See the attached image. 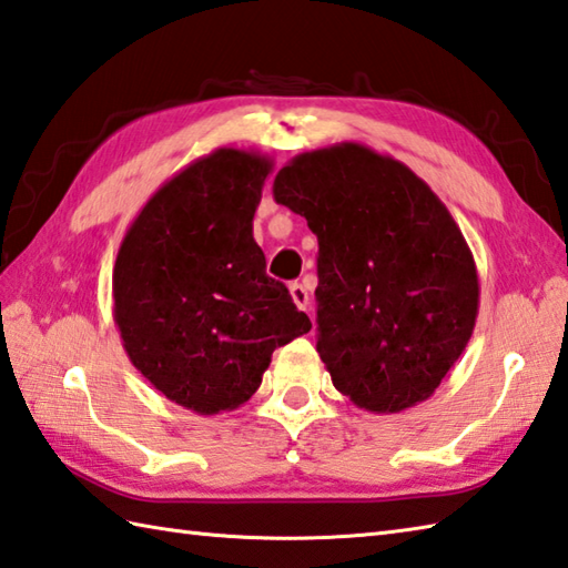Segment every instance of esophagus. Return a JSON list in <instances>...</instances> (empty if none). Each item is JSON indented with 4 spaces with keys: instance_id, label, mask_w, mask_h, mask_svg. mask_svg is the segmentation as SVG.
<instances>
[{
    "instance_id": "1",
    "label": "esophagus",
    "mask_w": 568,
    "mask_h": 568,
    "mask_svg": "<svg viewBox=\"0 0 568 568\" xmlns=\"http://www.w3.org/2000/svg\"><path fill=\"white\" fill-rule=\"evenodd\" d=\"M288 294H292L294 304H296L301 311H311V296H308V292H306V286H304V284L294 282L292 286H288Z\"/></svg>"
}]
</instances>
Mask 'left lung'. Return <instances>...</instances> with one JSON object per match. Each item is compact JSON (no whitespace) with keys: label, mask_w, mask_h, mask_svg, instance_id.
I'll use <instances>...</instances> for the list:
<instances>
[{"label":"left lung","mask_w":568,"mask_h":568,"mask_svg":"<svg viewBox=\"0 0 568 568\" xmlns=\"http://www.w3.org/2000/svg\"><path fill=\"white\" fill-rule=\"evenodd\" d=\"M274 201L318 237V355L361 409L397 414L434 395L476 328L478 270L438 195L369 146L294 156Z\"/></svg>","instance_id":"left-lung-1"}]
</instances>
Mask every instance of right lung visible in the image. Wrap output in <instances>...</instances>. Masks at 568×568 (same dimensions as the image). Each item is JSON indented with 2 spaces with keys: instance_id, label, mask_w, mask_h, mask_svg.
I'll use <instances>...</instances> for the list:
<instances>
[{
  "instance_id": "add662e5",
  "label": "right lung",
  "mask_w": 568,
  "mask_h": 568,
  "mask_svg": "<svg viewBox=\"0 0 568 568\" xmlns=\"http://www.w3.org/2000/svg\"><path fill=\"white\" fill-rule=\"evenodd\" d=\"M272 166L230 146L195 159L146 201L114 262L112 314L126 355L195 414L245 404L272 353L311 331L252 237Z\"/></svg>"
}]
</instances>
